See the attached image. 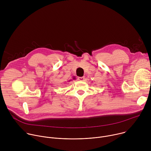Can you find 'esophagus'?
Masks as SVG:
<instances>
[{"instance_id": "34e87169", "label": "esophagus", "mask_w": 151, "mask_h": 151, "mask_svg": "<svg viewBox=\"0 0 151 151\" xmlns=\"http://www.w3.org/2000/svg\"><path fill=\"white\" fill-rule=\"evenodd\" d=\"M84 79H85L84 77H78V79L79 81H84Z\"/></svg>"}]
</instances>
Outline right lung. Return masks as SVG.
Instances as JSON below:
<instances>
[{
    "instance_id": "obj_1",
    "label": "right lung",
    "mask_w": 151,
    "mask_h": 151,
    "mask_svg": "<svg viewBox=\"0 0 151 151\" xmlns=\"http://www.w3.org/2000/svg\"><path fill=\"white\" fill-rule=\"evenodd\" d=\"M73 79H75V78H73Z\"/></svg>"
}]
</instances>
